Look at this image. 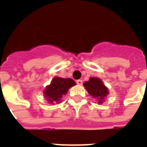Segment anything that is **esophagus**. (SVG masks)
<instances>
[{
  "label": "esophagus",
  "mask_w": 147,
  "mask_h": 147,
  "mask_svg": "<svg viewBox=\"0 0 147 147\" xmlns=\"http://www.w3.org/2000/svg\"><path fill=\"white\" fill-rule=\"evenodd\" d=\"M76 83L78 84V85H82V84H83V80H78L76 81Z\"/></svg>",
  "instance_id": "34e87169"
}]
</instances>
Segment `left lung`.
I'll list each match as a JSON object with an SVG mask.
<instances>
[{
    "mask_svg": "<svg viewBox=\"0 0 147 147\" xmlns=\"http://www.w3.org/2000/svg\"><path fill=\"white\" fill-rule=\"evenodd\" d=\"M83 86L90 95L98 101V104L103 103L109 93L102 80L97 77H90L88 81L83 83Z\"/></svg>",
    "mask_w": 147,
    "mask_h": 147,
    "instance_id": "8db88e82",
    "label": "left lung"
}]
</instances>
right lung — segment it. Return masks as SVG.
Returning <instances> with one entry per match:
<instances>
[{
    "mask_svg": "<svg viewBox=\"0 0 147 147\" xmlns=\"http://www.w3.org/2000/svg\"><path fill=\"white\" fill-rule=\"evenodd\" d=\"M76 84V82L71 78L54 77L50 84L45 86L43 91L44 98L50 104L60 103L63 95H65L68 90Z\"/></svg>",
    "mask_w": 147,
    "mask_h": 147,
    "instance_id": "1",
    "label": "right lung"
}]
</instances>
